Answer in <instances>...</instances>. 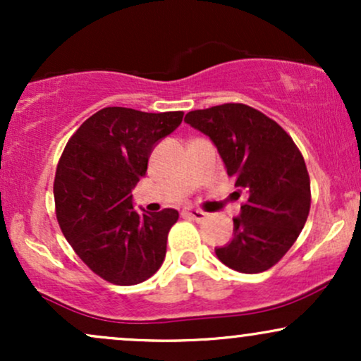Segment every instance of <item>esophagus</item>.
Here are the masks:
<instances>
[{
    "instance_id": "1",
    "label": "esophagus",
    "mask_w": 361,
    "mask_h": 361,
    "mask_svg": "<svg viewBox=\"0 0 361 361\" xmlns=\"http://www.w3.org/2000/svg\"><path fill=\"white\" fill-rule=\"evenodd\" d=\"M183 215L185 217H190L193 219V221H205L207 219V214L204 212V210H198V209H193V207H186V209H183Z\"/></svg>"
}]
</instances>
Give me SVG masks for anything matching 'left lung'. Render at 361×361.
<instances>
[{"label":"left lung","instance_id":"8db88e82","mask_svg":"<svg viewBox=\"0 0 361 361\" xmlns=\"http://www.w3.org/2000/svg\"><path fill=\"white\" fill-rule=\"evenodd\" d=\"M185 122L212 139L238 197L246 195L233 241L215 255L235 271L270 270L307 221L310 180L304 156L275 120L244 103L193 110Z\"/></svg>","mask_w":361,"mask_h":361}]
</instances>
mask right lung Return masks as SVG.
<instances>
[{
    "label": "right lung",
    "mask_w": 361,
    "mask_h": 361,
    "mask_svg": "<svg viewBox=\"0 0 361 361\" xmlns=\"http://www.w3.org/2000/svg\"><path fill=\"white\" fill-rule=\"evenodd\" d=\"M183 120V111L146 114L106 106L91 115L66 144L54 202L62 234L94 275L114 285L151 279L166 256L175 209L139 214L132 188L146 176L157 140Z\"/></svg>",
    "instance_id": "add662e5"
}]
</instances>
